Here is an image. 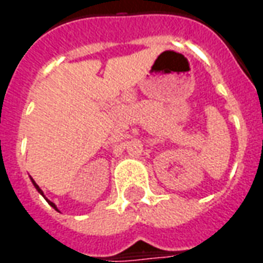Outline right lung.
<instances>
[{"label":"right lung","instance_id":"obj_1","mask_svg":"<svg viewBox=\"0 0 263 263\" xmlns=\"http://www.w3.org/2000/svg\"><path fill=\"white\" fill-rule=\"evenodd\" d=\"M32 183H33V186H35V187H36V190H37V192H39V193H41V194H42V196H43L42 190H41V189H39V186H37L36 183L33 182V180H32ZM48 201H49V200H48ZM49 204H50V205H52V207H54V209H56V205H54V204L52 203V201H49Z\"/></svg>","mask_w":263,"mask_h":263}]
</instances>
